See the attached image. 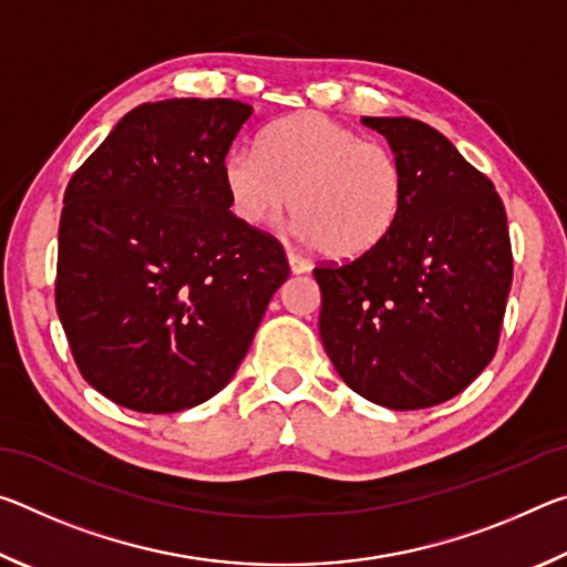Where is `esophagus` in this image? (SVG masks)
<instances>
[{
  "mask_svg": "<svg viewBox=\"0 0 567 567\" xmlns=\"http://www.w3.org/2000/svg\"><path fill=\"white\" fill-rule=\"evenodd\" d=\"M287 265H290L292 275H302V272L312 270V262L305 260V257H300V255H295V252L287 255Z\"/></svg>",
  "mask_w": 567,
  "mask_h": 567,
  "instance_id": "1",
  "label": "esophagus"
}]
</instances>
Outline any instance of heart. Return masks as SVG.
Here are the masks:
<instances>
[{
    "label": "heart",
    "mask_w": 567,
    "mask_h": 567,
    "mask_svg": "<svg viewBox=\"0 0 567 567\" xmlns=\"http://www.w3.org/2000/svg\"><path fill=\"white\" fill-rule=\"evenodd\" d=\"M223 179L245 225H270L292 203L295 233L332 260H354L378 247L405 197L398 157L320 112L275 122L257 150H229Z\"/></svg>",
    "instance_id": "b5f03b06"
}]
</instances>
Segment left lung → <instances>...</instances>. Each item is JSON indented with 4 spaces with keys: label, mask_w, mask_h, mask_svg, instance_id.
I'll return each mask as SVG.
<instances>
[{
    "label": "left lung",
    "mask_w": 567,
    "mask_h": 567,
    "mask_svg": "<svg viewBox=\"0 0 567 567\" xmlns=\"http://www.w3.org/2000/svg\"><path fill=\"white\" fill-rule=\"evenodd\" d=\"M362 124L388 140L405 197L378 247L315 267L322 348L364 400L433 408L463 392L497 350L513 282L505 207L493 182L430 124Z\"/></svg>",
    "instance_id": "1"
}]
</instances>
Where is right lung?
Segmentation results:
<instances>
[{
  "label": "right lung",
  "mask_w": 567,
  "mask_h": 567,
  "mask_svg": "<svg viewBox=\"0 0 567 567\" xmlns=\"http://www.w3.org/2000/svg\"><path fill=\"white\" fill-rule=\"evenodd\" d=\"M235 100L134 107L64 192L56 315L76 368L122 408L179 412L223 390L290 275L282 245L229 213Z\"/></svg>",
  "instance_id": "right-lung-1"
}]
</instances>
